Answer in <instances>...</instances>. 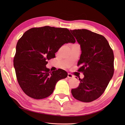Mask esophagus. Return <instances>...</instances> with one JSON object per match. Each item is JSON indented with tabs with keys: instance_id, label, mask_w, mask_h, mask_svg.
Here are the masks:
<instances>
[{
	"instance_id": "obj_1",
	"label": "esophagus",
	"mask_w": 125,
	"mask_h": 125,
	"mask_svg": "<svg viewBox=\"0 0 125 125\" xmlns=\"http://www.w3.org/2000/svg\"><path fill=\"white\" fill-rule=\"evenodd\" d=\"M73 77H74L73 75H72V74H71V73H69L68 74V78H72Z\"/></svg>"
}]
</instances>
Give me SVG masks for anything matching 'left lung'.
<instances>
[{
	"label": "left lung",
	"instance_id": "obj_1",
	"mask_svg": "<svg viewBox=\"0 0 125 125\" xmlns=\"http://www.w3.org/2000/svg\"><path fill=\"white\" fill-rule=\"evenodd\" d=\"M80 44L82 54L77 66L78 71L84 77L79 78L80 84L71 90L77 100L89 103L96 100L104 92L112 78L114 54L104 36L85 29L70 30Z\"/></svg>",
	"mask_w": 125,
	"mask_h": 125
}]
</instances>
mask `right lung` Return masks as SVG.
Returning <instances> with one entry per match:
<instances>
[{
	"label": "right lung",
	"mask_w": 125,
	"mask_h": 125,
	"mask_svg": "<svg viewBox=\"0 0 125 125\" xmlns=\"http://www.w3.org/2000/svg\"><path fill=\"white\" fill-rule=\"evenodd\" d=\"M67 28L48 26L31 28L19 40L13 60L16 76L22 91L35 99L52 94L57 82L68 73L64 70L50 71L46 65L65 43H75Z\"/></svg>",
	"instance_id": "1"
}]
</instances>
